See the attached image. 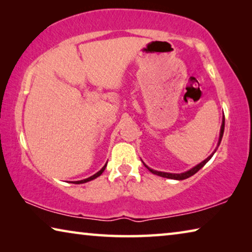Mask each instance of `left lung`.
<instances>
[{
	"mask_svg": "<svg viewBox=\"0 0 252 252\" xmlns=\"http://www.w3.org/2000/svg\"><path fill=\"white\" fill-rule=\"evenodd\" d=\"M223 131H224V116L222 117V125H221V127H220V135H219V141H218V147H219V144H220V142H221V139H222V135H223ZM218 147L216 148V150L213 151L210 156H209L206 160H203L202 162H200L199 164H197L195 165V167H193V168H191L190 170H188V171H185V172H182V173H170V172H162V171H157V170H153V169H151V168H149L148 165L144 163L143 162V164L146 165V167L148 168V170L150 172H152L153 174H157V176H160V177H162V178H167V179H173V180H185V179H188V178H190L191 176H193L194 173H197L200 169H201L204 164L207 163V162L211 159L212 158V156L215 155V152L217 151V149H218Z\"/></svg>",
	"mask_w": 252,
	"mask_h": 252,
	"instance_id": "left-lung-1",
	"label": "left lung"
}]
</instances>
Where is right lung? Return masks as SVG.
I'll use <instances>...</instances> for the list:
<instances>
[{"label":"right lung","mask_w":252,"mask_h":252,"mask_svg":"<svg viewBox=\"0 0 252 252\" xmlns=\"http://www.w3.org/2000/svg\"><path fill=\"white\" fill-rule=\"evenodd\" d=\"M106 163H108V162H106ZM106 163L103 165V168H102L100 171H97L95 174H93V176H91V177H89V178H87V179H84V180H80V181H74V183H76V185H80V183H85V182H89V181H91V180H93V179H95V178H97V177H100L101 174H102V172L104 171L105 170V168H106Z\"/></svg>","instance_id":"add662e5"}]
</instances>
